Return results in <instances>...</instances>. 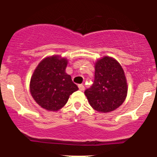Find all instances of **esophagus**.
<instances>
[{
	"label": "esophagus",
	"instance_id": "obj_1",
	"mask_svg": "<svg viewBox=\"0 0 157 157\" xmlns=\"http://www.w3.org/2000/svg\"><path fill=\"white\" fill-rule=\"evenodd\" d=\"M78 87H79V90H80V91H83V90H84V86H83V84H79Z\"/></svg>",
	"mask_w": 157,
	"mask_h": 157
}]
</instances>
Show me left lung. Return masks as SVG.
Here are the masks:
<instances>
[{"label":"left lung","mask_w":157,"mask_h":157,"mask_svg":"<svg viewBox=\"0 0 157 157\" xmlns=\"http://www.w3.org/2000/svg\"><path fill=\"white\" fill-rule=\"evenodd\" d=\"M84 93L97 112L105 113L118 109L128 93L127 80L121 64L108 56L98 60L95 64L93 84Z\"/></svg>","instance_id":"8db88e82"}]
</instances>
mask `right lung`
I'll return each instance as SVG.
<instances>
[{
	"instance_id": "1",
	"label": "right lung",
	"mask_w": 157,
	"mask_h": 157,
	"mask_svg": "<svg viewBox=\"0 0 157 157\" xmlns=\"http://www.w3.org/2000/svg\"><path fill=\"white\" fill-rule=\"evenodd\" d=\"M67 60L54 55L44 58L33 72L30 80V93L42 108L59 110L64 106L70 95L78 90L71 77L65 72Z\"/></svg>"
}]
</instances>
